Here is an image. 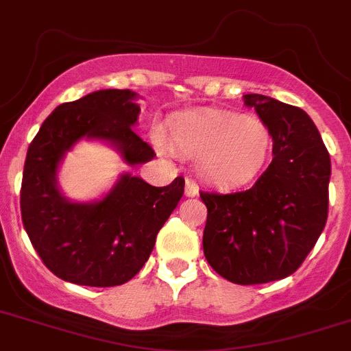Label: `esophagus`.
<instances>
[{"label":"esophagus","mask_w":351,"mask_h":351,"mask_svg":"<svg viewBox=\"0 0 351 351\" xmlns=\"http://www.w3.org/2000/svg\"><path fill=\"white\" fill-rule=\"evenodd\" d=\"M198 191H199V188H198V184H196V181L188 179V181H186V188H184L186 196H196L198 195Z\"/></svg>","instance_id":"esophagus-1"}]
</instances>
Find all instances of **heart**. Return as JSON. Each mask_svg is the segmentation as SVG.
<instances>
[{
  "label": "heart",
  "instance_id": "b5f03b06",
  "mask_svg": "<svg viewBox=\"0 0 351 351\" xmlns=\"http://www.w3.org/2000/svg\"><path fill=\"white\" fill-rule=\"evenodd\" d=\"M169 143L184 155L198 156L203 179L220 188H236L248 184L263 169L272 149V134L256 117L206 110L173 117Z\"/></svg>",
  "mask_w": 351,
  "mask_h": 351
}]
</instances>
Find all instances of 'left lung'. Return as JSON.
Listing matches in <instances>:
<instances>
[{"instance_id": "left-lung-1", "label": "left lung", "mask_w": 351, "mask_h": 351, "mask_svg": "<svg viewBox=\"0 0 351 351\" xmlns=\"http://www.w3.org/2000/svg\"><path fill=\"white\" fill-rule=\"evenodd\" d=\"M272 134V162L245 191H199L206 205L203 253L234 285L291 276L328 220L331 158L315 123L298 106L245 95Z\"/></svg>"}]
</instances>
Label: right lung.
Returning <instances> with one entry per match:
<instances>
[{"label":"right lung","mask_w":351,"mask_h":351,"mask_svg":"<svg viewBox=\"0 0 351 351\" xmlns=\"http://www.w3.org/2000/svg\"><path fill=\"white\" fill-rule=\"evenodd\" d=\"M131 89H105L62 103L43 122L23 165V228L46 267L63 281L93 288L120 286L149 258L165 220L184 195V179L155 188L123 173L96 203H72L56 188V169L79 139H103L131 165L155 156L131 125L139 105Z\"/></svg>","instance_id":"right-lung-1"}]
</instances>
